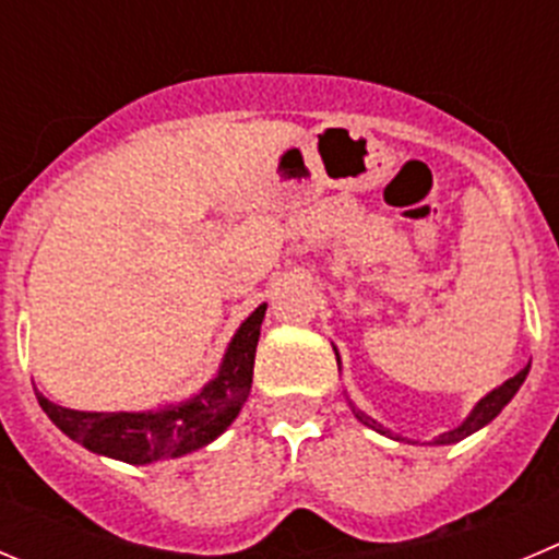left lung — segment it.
<instances>
[{
	"label": "left lung",
	"mask_w": 559,
	"mask_h": 559,
	"mask_svg": "<svg viewBox=\"0 0 559 559\" xmlns=\"http://www.w3.org/2000/svg\"><path fill=\"white\" fill-rule=\"evenodd\" d=\"M527 373H530V365H527V368L522 370V373H515L513 379H508V381H504L502 386H497V390H493V392H488V395L483 397V401L477 403L475 408H472V414H469V417H466L464 423L459 425V428H453V430H448V433H442V436H439V439H436V444H453V442H461V439H464V436L475 433V430H480L483 425H488V423H491V419L497 417V414L502 412L504 406H508V403H510V397H513L515 392H519V386L524 384V379H527ZM354 414H356V419H359V423H365V425H368V428L379 430V433H386V436H392L390 430L384 428V425H379V423H376L373 417H368V414H362V412H359V408H354Z\"/></svg>",
	"instance_id": "obj_1"
}]
</instances>
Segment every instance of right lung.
Masks as SVG:
<instances>
[{
	"label": "right lung",
	"mask_w": 559,
	"mask_h": 559,
	"mask_svg": "<svg viewBox=\"0 0 559 559\" xmlns=\"http://www.w3.org/2000/svg\"><path fill=\"white\" fill-rule=\"evenodd\" d=\"M263 316L265 305H260L233 337L216 379L180 406L158 412H73L35 392L37 403L62 433L98 455L126 464L178 459L214 442L247 403Z\"/></svg>",
	"instance_id": "obj_1"
}]
</instances>
